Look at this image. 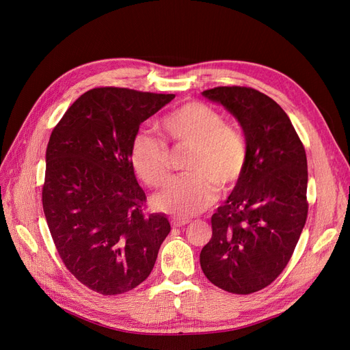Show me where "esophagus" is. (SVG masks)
I'll return each instance as SVG.
<instances>
[{"mask_svg":"<svg viewBox=\"0 0 350 350\" xmlns=\"http://www.w3.org/2000/svg\"><path fill=\"white\" fill-rule=\"evenodd\" d=\"M187 224H189L188 219H174L172 220V226L174 228H181V226H184Z\"/></svg>","mask_w":350,"mask_h":350,"instance_id":"1","label":"esophagus"}]
</instances>
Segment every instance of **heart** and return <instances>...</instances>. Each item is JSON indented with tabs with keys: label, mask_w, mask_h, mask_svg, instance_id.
Returning a JSON list of instances; mask_svg holds the SVG:
<instances>
[{
	"label": "heart",
	"mask_w": 350,
	"mask_h": 350,
	"mask_svg": "<svg viewBox=\"0 0 350 350\" xmlns=\"http://www.w3.org/2000/svg\"><path fill=\"white\" fill-rule=\"evenodd\" d=\"M159 126L175 147H189L185 176L174 178L153 197V206L175 216H193L215 203L217 189H234L245 174L247 143L241 131L224 122L210 105L189 100L169 111ZM130 162L149 187H161L169 176L167 146L150 135L139 134L130 147Z\"/></svg>",
	"instance_id": "1"
}]
</instances>
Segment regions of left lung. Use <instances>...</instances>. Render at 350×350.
<instances>
[{"label": "left lung", "mask_w": 350, "mask_h": 350, "mask_svg": "<svg viewBox=\"0 0 350 350\" xmlns=\"http://www.w3.org/2000/svg\"><path fill=\"white\" fill-rule=\"evenodd\" d=\"M203 96L238 120L248 163L211 216L213 235L200 252L201 270L217 288L248 295L278 279L298 243L308 215L306 154L289 116L267 94L220 86Z\"/></svg>", "instance_id": "obj_1"}]
</instances>
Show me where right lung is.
Returning <instances> with one entry per match:
<instances>
[{
  "label": "right lung",
  "mask_w": 350,
  "mask_h": 350,
  "mask_svg": "<svg viewBox=\"0 0 350 350\" xmlns=\"http://www.w3.org/2000/svg\"><path fill=\"white\" fill-rule=\"evenodd\" d=\"M175 94L92 89L55 125L46 147L42 206L55 248L80 283L120 295L149 278L171 232L165 215H147L130 162L140 124Z\"/></svg>",
  "instance_id": "obj_1"
}]
</instances>
